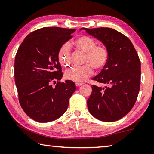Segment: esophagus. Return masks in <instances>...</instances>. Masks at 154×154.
Here are the masks:
<instances>
[{"mask_svg": "<svg viewBox=\"0 0 154 154\" xmlns=\"http://www.w3.org/2000/svg\"><path fill=\"white\" fill-rule=\"evenodd\" d=\"M75 85H76V86L77 87H80V86H82V85H83V83H75Z\"/></svg>", "mask_w": 154, "mask_h": 154, "instance_id": "1", "label": "esophagus"}]
</instances>
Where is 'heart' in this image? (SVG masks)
Instances as JSON below:
<instances>
[{
	"mask_svg": "<svg viewBox=\"0 0 154 154\" xmlns=\"http://www.w3.org/2000/svg\"><path fill=\"white\" fill-rule=\"evenodd\" d=\"M77 49L85 53L82 66H72L64 72L65 78L80 83L86 80L93 72L92 67L101 70L105 66L109 60V51L103 45H96L94 39L88 36H80L72 42ZM71 47L69 43H64L58 52V60L62 66H69L71 61Z\"/></svg>",
	"mask_w": 154,
	"mask_h": 154,
	"instance_id": "obj_1",
	"label": "heart"
}]
</instances>
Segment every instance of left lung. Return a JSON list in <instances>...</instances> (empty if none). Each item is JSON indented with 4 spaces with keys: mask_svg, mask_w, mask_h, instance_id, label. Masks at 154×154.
<instances>
[{
    "mask_svg": "<svg viewBox=\"0 0 154 154\" xmlns=\"http://www.w3.org/2000/svg\"><path fill=\"white\" fill-rule=\"evenodd\" d=\"M109 51L105 66L94 80L105 85H92L87 104L90 114L99 120H119L131 110L140 90V62L131 41L110 28H82Z\"/></svg>",
    "mask_w": 154,
    "mask_h": 154,
    "instance_id": "left-lung-1",
    "label": "left lung"
}]
</instances>
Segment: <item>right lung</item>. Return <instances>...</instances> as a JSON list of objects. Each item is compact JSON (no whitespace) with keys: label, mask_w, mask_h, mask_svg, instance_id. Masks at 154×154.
Instances as JSON below:
<instances>
[{"label":"right lung","mask_w":154,"mask_h":154,"mask_svg":"<svg viewBox=\"0 0 154 154\" xmlns=\"http://www.w3.org/2000/svg\"><path fill=\"white\" fill-rule=\"evenodd\" d=\"M75 29L45 27L30 33L15 58V82L20 105L28 116L41 123L56 120L66 112L76 90L73 82L60 81L63 74L58 52ZM57 80L56 86L51 83Z\"/></svg>","instance_id":"obj_1"}]
</instances>
